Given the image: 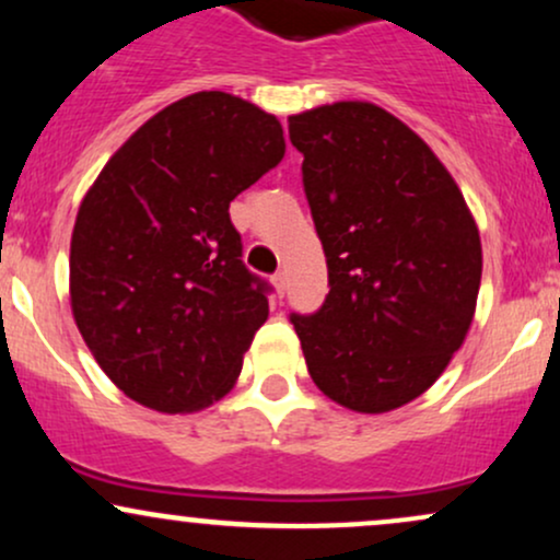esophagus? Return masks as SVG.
<instances>
[{
	"mask_svg": "<svg viewBox=\"0 0 560 560\" xmlns=\"http://www.w3.org/2000/svg\"><path fill=\"white\" fill-rule=\"evenodd\" d=\"M273 287H276V292H279L281 298H284V292H287V273L284 271L273 273Z\"/></svg>",
	"mask_w": 560,
	"mask_h": 560,
	"instance_id": "34e87169",
	"label": "esophagus"
}]
</instances>
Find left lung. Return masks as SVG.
<instances>
[{
	"label": "left lung",
	"mask_w": 560,
	"mask_h": 560,
	"mask_svg": "<svg viewBox=\"0 0 560 560\" xmlns=\"http://www.w3.org/2000/svg\"><path fill=\"white\" fill-rule=\"evenodd\" d=\"M302 184L329 266V294L292 316L316 387L355 413L423 395L464 345L481 240L432 147L374 102L289 115Z\"/></svg>",
	"instance_id": "1"
}]
</instances>
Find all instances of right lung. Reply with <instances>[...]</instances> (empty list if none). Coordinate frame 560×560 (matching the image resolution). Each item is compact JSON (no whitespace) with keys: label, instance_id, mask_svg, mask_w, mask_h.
Returning <instances> with one entry per match:
<instances>
[{"label":"right lung","instance_id":"add662e5","mask_svg":"<svg viewBox=\"0 0 560 560\" xmlns=\"http://www.w3.org/2000/svg\"><path fill=\"white\" fill-rule=\"evenodd\" d=\"M284 150L276 115L197 92L139 126L89 186L70 236V311L126 397L195 413L236 384L268 300L229 205Z\"/></svg>","mask_w":560,"mask_h":560}]
</instances>
